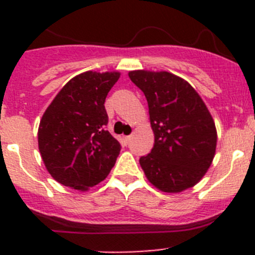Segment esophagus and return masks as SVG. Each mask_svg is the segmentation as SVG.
Masks as SVG:
<instances>
[{"label": "esophagus", "mask_w": 255, "mask_h": 255, "mask_svg": "<svg viewBox=\"0 0 255 255\" xmlns=\"http://www.w3.org/2000/svg\"><path fill=\"white\" fill-rule=\"evenodd\" d=\"M130 139H131V136H130V135L129 136H124V141H125V143H129Z\"/></svg>", "instance_id": "obj_1"}]
</instances>
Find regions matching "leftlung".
I'll return each instance as SVG.
<instances>
[{"label":"left lung","mask_w":255,"mask_h":255,"mask_svg":"<svg viewBox=\"0 0 255 255\" xmlns=\"http://www.w3.org/2000/svg\"><path fill=\"white\" fill-rule=\"evenodd\" d=\"M129 78L144 93L154 144L139 159L145 177L163 193L197 185L211 167L217 130L211 112L185 79L168 71L132 70Z\"/></svg>","instance_id":"1"}]
</instances>
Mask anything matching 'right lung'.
I'll list each match as a JSON object with an SVG mask.
<instances>
[{
    "mask_svg": "<svg viewBox=\"0 0 255 255\" xmlns=\"http://www.w3.org/2000/svg\"><path fill=\"white\" fill-rule=\"evenodd\" d=\"M119 71H85L70 79L40 119L38 148L47 171L61 185L87 191L105 180L120 143L112 136L105 101Z\"/></svg>",
    "mask_w": 255,
    "mask_h": 255,
    "instance_id": "right-lung-1",
    "label": "right lung"
}]
</instances>
